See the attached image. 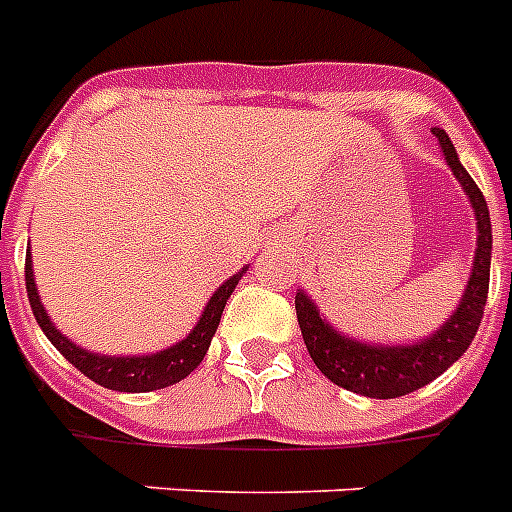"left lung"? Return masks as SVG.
<instances>
[{
    "label": "left lung",
    "mask_w": 512,
    "mask_h": 512,
    "mask_svg": "<svg viewBox=\"0 0 512 512\" xmlns=\"http://www.w3.org/2000/svg\"><path fill=\"white\" fill-rule=\"evenodd\" d=\"M436 139L442 144L444 160L452 168L455 178L463 184L465 194L471 197L473 213H476V228H479V242H476V257H473V273L463 302L450 321L444 323L436 334L410 347H371V344L347 339L339 331L328 326L315 310V305L297 292L294 307H297V321L302 328L305 347L318 365V371L331 378L336 386L347 392L373 397V400H394L402 394L421 389L436 376H442L473 342L484 318L486 294H489V263H492V223H489V207L468 170L460 165L458 152L452 147L450 136L434 128Z\"/></svg>",
    "instance_id": "1"
}]
</instances>
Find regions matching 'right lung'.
<instances>
[{
	"label": "right lung",
	"mask_w": 512,
	"mask_h": 512,
	"mask_svg": "<svg viewBox=\"0 0 512 512\" xmlns=\"http://www.w3.org/2000/svg\"><path fill=\"white\" fill-rule=\"evenodd\" d=\"M242 273H236V276L228 278L226 284L220 286L218 292L210 297L205 313H202L199 323L186 339L173 344L170 350H162L157 352V355L144 357L94 355V352L81 350V347H76L70 339H65V336L52 326L49 315L44 313V305L39 302L36 284H33L31 255L26 257V292L41 331H44L49 342L57 347V352H60L68 363L76 365L83 376H89L91 381H97L99 386L112 389V392H155V389H165V386L170 384H178L181 378L189 376V373L205 360L210 339H213L215 328H218L220 323V315H223V307H226L228 297H231V292H234L236 284H239Z\"/></svg>",
	"instance_id": "1"
}]
</instances>
